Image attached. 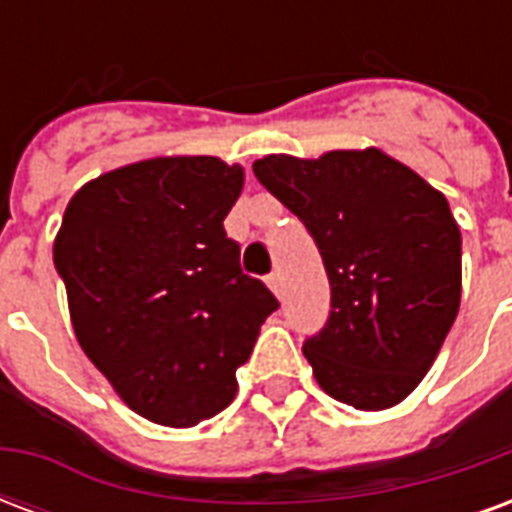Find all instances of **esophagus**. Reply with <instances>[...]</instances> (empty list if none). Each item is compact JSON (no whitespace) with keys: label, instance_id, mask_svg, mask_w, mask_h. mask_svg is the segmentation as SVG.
I'll list each match as a JSON object with an SVG mask.
<instances>
[{"label":"esophagus","instance_id":"obj_1","mask_svg":"<svg viewBox=\"0 0 512 512\" xmlns=\"http://www.w3.org/2000/svg\"><path fill=\"white\" fill-rule=\"evenodd\" d=\"M266 282H268V288L274 290V293H282V274H279V271H271V274H268L266 277Z\"/></svg>","mask_w":512,"mask_h":512}]
</instances>
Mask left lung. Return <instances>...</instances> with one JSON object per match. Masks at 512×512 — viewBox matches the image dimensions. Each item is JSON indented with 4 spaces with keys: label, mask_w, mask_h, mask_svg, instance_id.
I'll return each instance as SVG.
<instances>
[{
    "label": "left lung",
    "mask_w": 512,
    "mask_h": 512,
    "mask_svg": "<svg viewBox=\"0 0 512 512\" xmlns=\"http://www.w3.org/2000/svg\"><path fill=\"white\" fill-rule=\"evenodd\" d=\"M257 180L310 230L332 310L304 356L326 395L381 411L411 395L461 307V230L447 197L386 153L266 156Z\"/></svg>",
    "instance_id": "1"
}]
</instances>
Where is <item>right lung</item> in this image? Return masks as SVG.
Segmentation results:
<instances>
[{
	"mask_svg": "<svg viewBox=\"0 0 512 512\" xmlns=\"http://www.w3.org/2000/svg\"><path fill=\"white\" fill-rule=\"evenodd\" d=\"M241 186L244 169L213 156L147 158L84 183L62 216L54 266L76 340L158 425L230 406L235 370L279 307L224 233Z\"/></svg>",
	"mask_w": 512,
	"mask_h": 512,
	"instance_id": "right-lung-1",
	"label": "right lung"
}]
</instances>
